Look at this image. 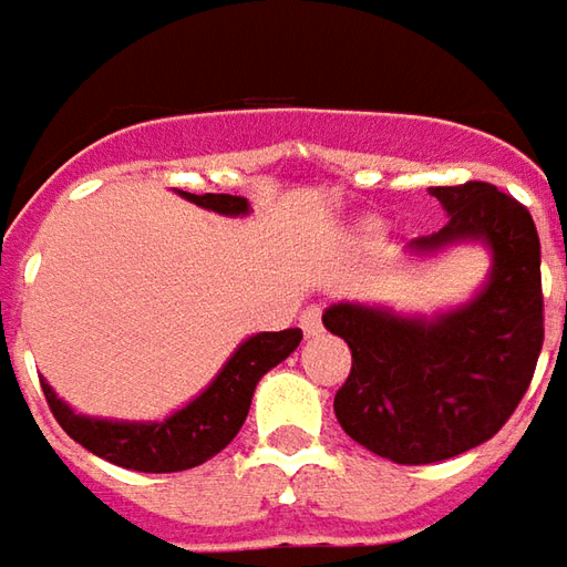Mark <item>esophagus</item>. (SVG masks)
<instances>
[{"mask_svg":"<svg viewBox=\"0 0 567 567\" xmlns=\"http://www.w3.org/2000/svg\"><path fill=\"white\" fill-rule=\"evenodd\" d=\"M299 323H302L305 336H308V339H315L317 332L323 329V308H320V305H308V308L302 311V320H299Z\"/></svg>","mask_w":567,"mask_h":567,"instance_id":"esophagus-1","label":"esophagus"}]
</instances>
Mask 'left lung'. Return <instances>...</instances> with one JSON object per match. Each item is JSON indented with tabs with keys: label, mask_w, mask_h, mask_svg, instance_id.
<instances>
[{
	"label": "left lung",
	"mask_w": 567,
	"mask_h": 567,
	"mask_svg": "<svg viewBox=\"0 0 567 567\" xmlns=\"http://www.w3.org/2000/svg\"><path fill=\"white\" fill-rule=\"evenodd\" d=\"M449 223L415 238V252L483 240L492 275L449 315L400 317L329 305L323 327L351 348L336 419L369 452L396 464H436L492 440L532 384L544 344L540 240L532 213L492 183L436 186Z\"/></svg>",
	"instance_id": "obj_1"
}]
</instances>
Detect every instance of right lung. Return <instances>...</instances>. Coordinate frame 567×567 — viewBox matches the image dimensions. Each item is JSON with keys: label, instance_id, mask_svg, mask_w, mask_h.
<instances>
[{"label": "right lung", "instance_id": "right-lung-1", "mask_svg": "<svg viewBox=\"0 0 567 567\" xmlns=\"http://www.w3.org/2000/svg\"><path fill=\"white\" fill-rule=\"evenodd\" d=\"M179 195L223 216L250 213V204L240 195H213V192L207 195L179 192ZM299 341H302V329L250 336L228 357V363L210 381L207 391L164 421L87 419V415H75L70 405L58 400V393L51 391L45 379H42V393L60 427L87 452L136 473H176L210 461L238 436L259 379L280 360H287L299 348Z\"/></svg>", "mask_w": 567, "mask_h": 567}]
</instances>
